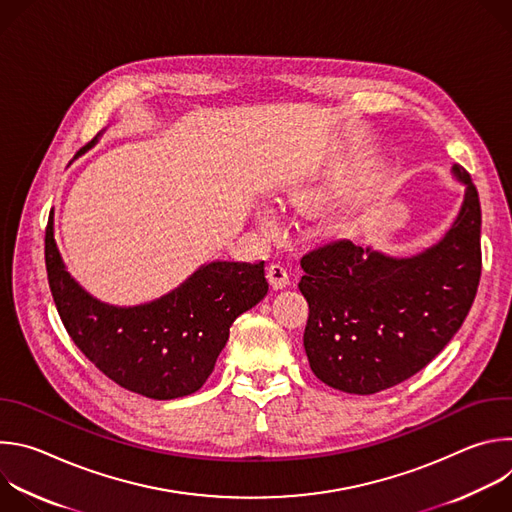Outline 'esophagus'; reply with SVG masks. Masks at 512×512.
<instances>
[{
  "label": "esophagus",
  "instance_id": "esophagus-1",
  "mask_svg": "<svg viewBox=\"0 0 512 512\" xmlns=\"http://www.w3.org/2000/svg\"><path fill=\"white\" fill-rule=\"evenodd\" d=\"M267 277H269V283L273 289H283L289 283V271L281 263H271L267 267Z\"/></svg>",
  "mask_w": 512,
  "mask_h": 512
}]
</instances>
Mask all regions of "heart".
I'll return each mask as SVG.
<instances>
[{"label": "heart", "mask_w": 512, "mask_h": 512, "mask_svg": "<svg viewBox=\"0 0 512 512\" xmlns=\"http://www.w3.org/2000/svg\"><path fill=\"white\" fill-rule=\"evenodd\" d=\"M283 202L291 208H296V210H308L312 204H316V196L308 190H289L283 196ZM259 221L265 229H275V221H273V216L269 212H261Z\"/></svg>", "instance_id": "b5f03b06"}]
</instances>
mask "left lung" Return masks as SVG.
I'll use <instances>...</instances> for the list:
<instances>
[{
  "mask_svg": "<svg viewBox=\"0 0 512 512\" xmlns=\"http://www.w3.org/2000/svg\"><path fill=\"white\" fill-rule=\"evenodd\" d=\"M466 184L460 214L446 237L419 255L397 259L340 239L302 257L310 316L304 348L312 373L332 389L373 395L431 362L466 320L480 281L482 212Z\"/></svg>",
  "mask_w": 512,
  "mask_h": 512,
  "instance_id": "left-lung-1",
  "label": "left lung"
}]
</instances>
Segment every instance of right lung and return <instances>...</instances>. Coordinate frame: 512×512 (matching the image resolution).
<instances>
[{
    "label": "right lung",
    "instance_id": "1",
    "mask_svg": "<svg viewBox=\"0 0 512 512\" xmlns=\"http://www.w3.org/2000/svg\"><path fill=\"white\" fill-rule=\"evenodd\" d=\"M44 257L52 298L72 342L119 387L158 401L190 395L206 383L233 322L269 289L265 261H212L150 304H103L66 271L52 212Z\"/></svg>",
    "mask_w": 512,
    "mask_h": 512
}]
</instances>
